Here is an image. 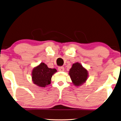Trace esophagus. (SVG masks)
<instances>
[{
	"instance_id": "1",
	"label": "esophagus",
	"mask_w": 121,
	"mask_h": 121,
	"mask_svg": "<svg viewBox=\"0 0 121 121\" xmlns=\"http://www.w3.org/2000/svg\"><path fill=\"white\" fill-rule=\"evenodd\" d=\"M58 70L60 71H64V68L63 66H59V68H58Z\"/></svg>"
}]
</instances>
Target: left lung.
I'll return each mask as SVG.
<instances>
[{"mask_svg":"<svg viewBox=\"0 0 121 121\" xmlns=\"http://www.w3.org/2000/svg\"><path fill=\"white\" fill-rule=\"evenodd\" d=\"M69 74L73 84L76 86H79L86 82L88 76V71L78 62L73 64Z\"/></svg>","mask_w":121,"mask_h":121,"instance_id":"8db88e82","label":"left lung"}]
</instances>
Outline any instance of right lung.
Here are the masks:
<instances>
[{"instance_id": "add662e5", "label": "right lung", "mask_w": 121, "mask_h": 121, "mask_svg": "<svg viewBox=\"0 0 121 121\" xmlns=\"http://www.w3.org/2000/svg\"><path fill=\"white\" fill-rule=\"evenodd\" d=\"M57 71L55 69L48 68L45 63H41L33 69L32 78L34 84L40 87H45L51 84L52 75Z\"/></svg>"}]
</instances>
